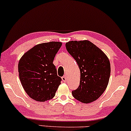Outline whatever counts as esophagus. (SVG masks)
<instances>
[{
    "mask_svg": "<svg viewBox=\"0 0 131 131\" xmlns=\"http://www.w3.org/2000/svg\"><path fill=\"white\" fill-rule=\"evenodd\" d=\"M61 79H62V81H63V82H65L66 80H67V78H66V76H63V77L61 78Z\"/></svg>",
    "mask_w": 131,
    "mask_h": 131,
    "instance_id": "obj_1",
    "label": "esophagus"
}]
</instances>
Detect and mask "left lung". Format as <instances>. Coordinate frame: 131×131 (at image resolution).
<instances>
[{
    "mask_svg": "<svg viewBox=\"0 0 131 131\" xmlns=\"http://www.w3.org/2000/svg\"><path fill=\"white\" fill-rule=\"evenodd\" d=\"M68 53L74 58L81 73L80 84L72 91L73 97L84 103L98 99L107 87L110 76V63L107 56L88 40L66 43Z\"/></svg>",
    "mask_w": 131,
    "mask_h": 131,
    "instance_id": "1",
    "label": "left lung"
}]
</instances>
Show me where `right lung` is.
Instances as JSON below:
<instances>
[{
	"label": "right lung",
	"instance_id": "right-lung-1",
	"mask_svg": "<svg viewBox=\"0 0 131 131\" xmlns=\"http://www.w3.org/2000/svg\"><path fill=\"white\" fill-rule=\"evenodd\" d=\"M62 43L50 42L37 44L23 55L18 63L19 78L26 94L38 102L55 96L61 78L57 76L53 61Z\"/></svg>",
	"mask_w": 131,
	"mask_h": 131
}]
</instances>
